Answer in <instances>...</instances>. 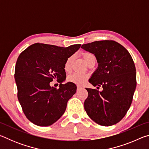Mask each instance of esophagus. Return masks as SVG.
I'll return each mask as SVG.
<instances>
[{
    "label": "esophagus",
    "instance_id": "34e87169",
    "mask_svg": "<svg viewBox=\"0 0 149 149\" xmlns=\"http://www.w3.org/2000/svg\"><path fill=\"white\" fill-rule=\"evenodd\" d=\"M82 88H83V87H81V86H77V90H79L81 89H82Z\"/></svg>",
    "mask_w": 149,
    "mask_h": 149
}]
</instances>
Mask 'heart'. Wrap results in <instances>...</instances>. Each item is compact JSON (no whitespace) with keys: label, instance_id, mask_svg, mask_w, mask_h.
<instances>
[{"label":"heart","instance_id":"b5f03b06","mask_svg":"<svg viewBox=\"0 0 149 149\" xmlns=\"http://www.w3.org/2000/svg\"><path fill=\"white\" fill-rule=\"evenodd\" d=\"M83 57H84V59L85 62L87 63L90 61L91 59L95 58L94 55L89 53V52H85L83 55ZM72 60V57H70L67 59L66 61H65V65H64V69L65 71H69L70 68V64H71ZM87 78V76L86 75L84 74H77V73H75V74H73L71 75H70L68 77V81L70 82L74 83V84H76L78 85H83L85 82Z\"/></svg>","mask_w":149,"mask_h":149}]
</instances>
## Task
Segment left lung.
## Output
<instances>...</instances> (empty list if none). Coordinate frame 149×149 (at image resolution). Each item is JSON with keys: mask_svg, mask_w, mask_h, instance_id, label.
<instances>
[{"mask_svg": "<svg viewBox=\"0 0 149 149\" xmlns=\"http://www.w3.org/2000/svg\"><path fill=\"white\" fill-rule=\"evenodd\" d=\"M81 49L95 56L98 67L89 81L103 90L86 88L84 108L98 124L110 126L125 116L132 104L136 85V70L129 52L114 41L84 44Z\"/></svg>", "mask_w": 149, "mask_h": 149, "instance_id": "1", "label": "left lung"}]
</instances>
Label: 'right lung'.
Masks as SVG:
<instances>
[{"label": "right lung", "instance_id": "1", "mask_svg": "<svg viewBox=\"0 0 149 149\" xmlns=\"http://www.w3.org/2000/svg\"><path fill=\"white\" fill-rule=\"evenodd\" d=\"M81 47H68L35 43L24 50L17 58L14 78L17 99L27 119L39 126L53 124L64 114L68 101L76 93L72 82L65 84L64 65L67 59ZM57 79L59 88L49 83Z\"/></svg>", "mask_w": 149, "mask_h": 149}]
</instances>
